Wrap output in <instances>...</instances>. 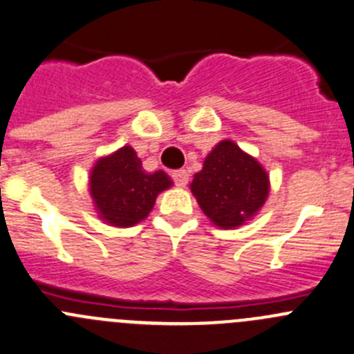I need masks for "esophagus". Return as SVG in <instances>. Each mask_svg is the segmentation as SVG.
<instances>
[{"label":"esophagus","mask_w":354,"mask_h":354,"mask_svg":"<svg viewBox=\"0 0 354 354\" xmlns=\"http://www.w3.org/2000/svg\"><path fill=\"white\" fill-rule=\"evenodd\" d=\"M172 178L178 187H184L189 180V172H185V170H176V172H172Z\"/></svg>","instance_id":"esophagus-1"}]
</instances>
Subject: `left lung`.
<instances>
[{"label":"left lung","instance_id":"1","mask_svg":"<svg viewBox=\"0 0 354 354\" xmlns=\"http://www.w3.org/2000/svg\"><path fill=\"white\" fill-rule=\"evenodd\" d=\"M268 189L263 167L232 141L216 145L191 182L192 194L205 215L222 229L250 220L263 206Z\"/></svg>","mask_w":354,"mask_h":354}]
</instances>
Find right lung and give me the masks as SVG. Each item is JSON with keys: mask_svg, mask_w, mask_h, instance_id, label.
<instances>
[{"mask_svg": "<svg viewBox=\"0 0 354 354\" xmlns=\"http://www.w3.org/2000/svg\"><path fill=\"white\" fill-rule=\"evenodd\" d=\"M91 196L100 216L117 227H131L151 212L156 196L172 180L158 170L148 174L131 146L101 158L91 172Z\"/></svg>", "mask_w": 354, "mask_h": 354, "instance_id": "right-lung-1", "label": "right lung"}]
</instances>
